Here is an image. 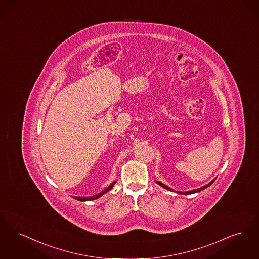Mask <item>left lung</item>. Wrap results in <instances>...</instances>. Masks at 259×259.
I'll use <instances>...</instances> for the list:
<instances>
[{
    "instance_id": "1",
    "label": "left lung",
    "mask_w": 259,
    "mask_h": 259,
    "mask_svg": "<svg viewBox=\"0 0 259 259\" xmlns=\"http://www.w3.org/2000/svg\"><path fill=\"white\" fill-rule=\"evenodd\" d=\"M214 180H215V179H214ZM214 180L212 181V182H211V183H209V184H208V185H206V186H204V187H202V188H200V189H197V190H193V191H185V192H182V191H179V192H178V193H180V194H191V193H195V192H198V191H203V190H205V189H206V188H208V187H209V186H211V185H212V184H213V183H214ZM156 183H157V184H158V185H159V186H161V187H162V188H164V189H166V190H168V191H173V190H172V189H170V188H169V187H167V186H165V185H164V184H162V183H160V182H158V181H156Z\"/></svg>"
}]
</instances>
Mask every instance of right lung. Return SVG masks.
<instances>
[{
	"label": "right lung",
	"instance_id": "1",
	"mask_svg": "<svg viewBox=\"0 0 259 259\" xmlns=\"http://www.w3.org/2000/svg\"><path fill=\"white\" fill-rule=\"evenodd\" d=\"M114 185H115V182H113L112 184H111L107 189L103 190L101 192L98 193V194H96V195H93V196H90V197H75V199H77L79 201H89V200H95V199H98L99 197H101V195H103V194H104V193H106L107 191H110V190L112 189Z\"/></svg>",
	"mask_w": 259,
	"mask_h": 259
}]
</instances>
